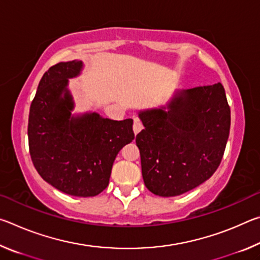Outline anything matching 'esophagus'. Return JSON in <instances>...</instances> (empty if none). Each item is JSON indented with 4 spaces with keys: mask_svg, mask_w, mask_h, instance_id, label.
<instances>
[{
    "mask_svg": "<svg viewBox=\"0 0 260 260\" xmlns=\"http://www.w3.org/2000/svg\"><path fill=\"white\" fill-rule=\"evenodd\" d=\"M142 128H143V126H142V124H141V122H140V120H138V119H134V125H133V131H134V133H135V134H138L139 132L142 131Z\"/></svg>",
    "mask_w": 260,
    "mask_h": 260,
    "instance_id": "34e87169",
    "label": "esophagus"
}]
</instances>
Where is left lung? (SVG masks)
I'll return each mask as SVG.
<instances>
[{
  "instance_id": "1",
  "label": "left lung",
  "mask_w": 260,
  "mask_h": 260,
  "mask_svg": "<svg viewBox=\"0 0 260 260\" xmlns=\"http://www.w3.org/2000/svg\"><path fill=\"white\" fill-rule=\"evenodd\" d=\"M139 117L144 129L135 142L144 184L152 193L181 195L218 169L231 128V108L220 82L182 90L169 110H148Z\"/></svg>"
}]
</instances>
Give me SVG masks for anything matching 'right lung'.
<instances>
[{"label": "right lung", "mask_w": 260, "mask_h": 260, "mask_svg": "<svg viewBox=\"0 0 260 260\" xmlns=\"http://www.w3.org/2000/svg\"><path fill=\"white\" fill-rule=\"evenodd\" d=\"M81 60L59 61L43 74L28 116V147L41 178L68 195H99L109 184L117 153L134 139L133 120L107 119L98 113L71 117L68 79Z\"/></svg>", "instance_id": "1"}]
</instances>
